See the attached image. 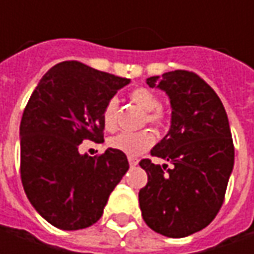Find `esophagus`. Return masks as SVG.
Instances as JSON below:
<instances>
[{"instance_id":"esophagus-1","label":"esophagus","mask_w":254,"mask_h":254,"mask_svg":"<svg viewBox=\"0 0 254 254\" xmlns=\"http://www.w3.org/2000/svg\"><path fill=\"white\" fill-rule=\"evenodd\" d=\"M128 162H130V167H135L138 164V160L137 158H128Z\"/></svg>"}]
</instances>
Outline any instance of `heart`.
<instances>
[{"mask_svg":"<svg viewBox=\"0 0 254 254\" xmlns=\"http://www.w3.org/2000/svg\"><path fill=\"white\" fill-rule=\"evenodd\" d=\"M128 99L140 109L145 110L144 123L151 124L152 127L160 128L165 123V113L161 109V100L155 93L147 87H135L128 93ZM102 122L107 131H114L117 128V104L112 99L104 104L102 110ZM155 138L150 130L138 132H122L110 140V145L119 151L127 154L128 157H138L148 151L154 145Z\"/></svg>","mask_w":254,"mask_h":254,"instance_id":"heart-1","label":"heart"}]
</instances>
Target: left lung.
Masks as SVG:
<instances>
[{
	"label": "left lung",
	"instance_id": "8db88e82",
	"mask_svg": "<svg viewBox=\"0 0 254 254\" xmlns=\"http://www.w3.org/2000/svg\"><path fill=\"white\" fill-rule=\"evenodd\" d=\"M158 76L147 79L154 87ZM170 96L168 134L140 161L148 175L138 200L144 222L168 238H185L209 225L223 205L235 147L228 116L215 90L188 70L162 74L157 84ZM170 167H168V165Z\"/></svg>",
	"mask_w": 254,
	"mask_h": 254
}]
</instances>
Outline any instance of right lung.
<instances>
[{
	"mask_svg": "<svg viewBox=\"0 0 254 254\" xmlns=\"http://www.w3.org/2000/svg\"><path fill=\"white\" fill-rule=\"evenodd\" d=\"M128 82L66 61L49 69L31 94L19 127L21 181L32 206L55 228L96 223L128 171L126 154L116 148L96 157L79 152L86 140H104L103 107Z\"/></svg>",
	"mask_w": 254,
	"mask_h": 254,
	"instance_id": "1",
	"label": "right lung"
}]
</instances>
